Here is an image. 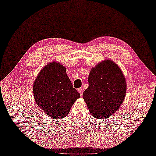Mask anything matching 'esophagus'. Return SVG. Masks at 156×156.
Here are the masks:
<instances>
[{"instance_id":"1","label":"esophagus","mask_w":156,"mask_h":156,"mask_svg":"<svg viewBox=\"0 0 156 156\" xmlns=\"http://www.w3.org/2000/svg\"><path fill=\"white\" fill-rule=\"evenodd\" d=\"M77 91L79 92V93L81 94V96L83 95V90L82 88H79L77 89Z\"/></svg>"}]
</instances>
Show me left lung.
Listing matches in <instances>:
<instances>
[{
    "label": "left lung",
    "instance_id": "obj_1",
    "mask_svg": "<svg viewBox=\"0 0 156 156\" xmlns=\"http://www.w3.org/2000/svg\"><path fill=\"white\" fill-rule=\"evenodd\" d=\"M88 88L83 98L90 112L96 119H106L120 107L127 84L122 71L115 62L105 59L91 69Z\"/></svg>",
    "mask_w": 156,
    "mask_h": 156
}]
</instances>
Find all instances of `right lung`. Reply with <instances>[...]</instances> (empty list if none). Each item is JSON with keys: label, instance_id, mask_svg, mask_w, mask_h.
Returning <instances> with one entry per match:
<instances>
[{"label": "right lung", "instance_id": "1", "mask_svg": "<svg viewBox=\"0 0 156 156\" xmlns=\"http://www.w3.org/2000/svg\"><path fill=\"white\" fill-rule=\"evenodd\" d=\"M36 104L52 119L66 116L75 101L81 97L59 62H49L41 69L33 83Z\"/></svg>", "mask_w": 156, "mask_h": 156}]
</instances>
